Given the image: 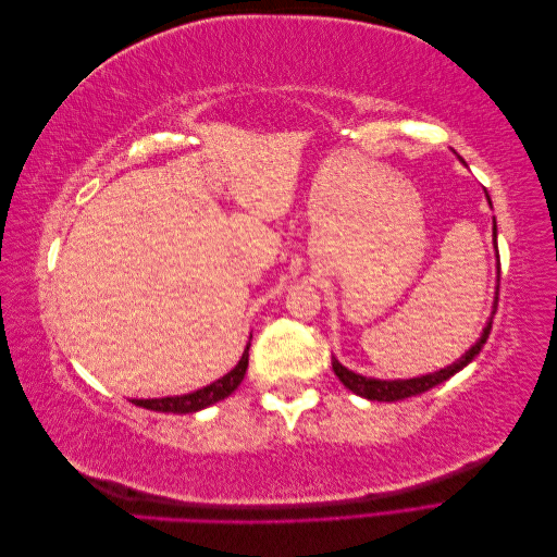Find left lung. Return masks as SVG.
Returning <instances> with one entry per match:
<instances>
[{
    "label": "left lung",
    "instance_id": "1",
    "mask_svg": "<svg viewBox=\"0 0 557 557\" xmlns=\"http://www.w3.org/2000/svg\"><path fill=\"white\" fill-rule=\"evenodd\" d=\"M487 199H491V197H487ZM493 234H495V242H497V225H493ZM497 260H499V256H497ZM497 301H499V285H497V297H495L493 313L497 311ZM491 330H493V318L487 320V325H485V330L481 334V339L474 346H471L458 362H453L450 367L442 369V372H434V374H428V376L407 379V381L367 379V376H360L356 372H350V369L339 364V360H336V358L332 360V369H334V374L339 376V381L348 387L350 393H356V395L367 397V399H374V401H399V399H407V397L425 393V391H430V387L448 381L453 374H458L462 367H467L471 360L479 356L483 344L487 342V334H491Z\"/></svg>",
    "mask_w": 557,
    "mask_h": 557
}]
</instances>
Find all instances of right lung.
<instances>
[{"label": "right lung", "mask_w": 557, "mask_h": 557, "mask_svg": "<svg viewBox=\"0 0 557 557\" xmlns=\"http://www.w3.org/2000/svg\"><path fill=\"white\" fill-rule=\"evenodd\" d=\"M248 348H250V344L246 346L239 364L234 367L230 374H225L223 379H218L215 383H211L207 387H201V391H197V393L181 395V397H162V399H132V401L137 404V407H144L150 411H162V413H195L199 409L211 407V404L232 395L239 387V383L244 381V374L248 369Z\"/></svg>", "instance_id": "add662e5"}]
</instances>
